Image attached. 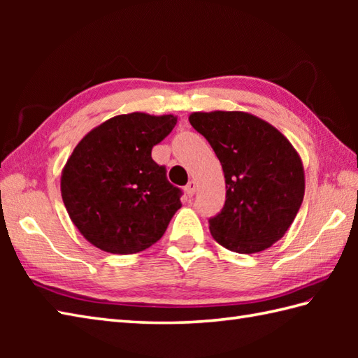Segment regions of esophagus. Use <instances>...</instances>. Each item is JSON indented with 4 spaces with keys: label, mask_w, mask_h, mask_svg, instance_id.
I'll use <instances>...</instances> for the list:
<instances>
[{
    "label": "esophagus",
    "mask_w": 358,
    "mask_h": 358,
    "mask_svg": "<svg viewBox=\"0 0 358 358\" xmlns=\"http://www.w3.org/2000/svg\"><path fill=\"white\" fill-rule=\"evenodd\" d=\"M195 189H196V183H195L194 180L189 181V183L185 186V191H186V194H187L189 196H192V195L195 194Z\"/></svg>",
    "instance_id": "34e87169"
}]
</instances>
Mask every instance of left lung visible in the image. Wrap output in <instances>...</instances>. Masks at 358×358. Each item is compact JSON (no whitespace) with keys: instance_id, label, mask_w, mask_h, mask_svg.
Returning a JSON list of instances; mask_svg holds the SVG:
<instances>
[{"instance_id":"1","label":"left lung","mask_w":358,"mask_h":358,"mask_svg":"<svg viewBox=\"0 0 358 358\" xmlns=\"http://www.w3.org/2000/svg\"><path fill=\"white\" fill-rule=\"evenodd\" d=\"M189 123L214 149L226 178L212 237L238 254L271 248L291 227L305 196L299 152L278 129L240 110L192 112Z\"/></svg>"}]
</instances>
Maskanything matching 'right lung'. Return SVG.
I'll return each instance as SVG.
<instances>
[{"mask_svg": "<svg viewBox=\"0 0 358 358\" xmlns=\"http://www.w3.org/2000/svg\"><path fill=\"white\" fill-rule=\"evenodd\" d=\"M175 124L172 113H124L94 127L75 146L62 172V196L90 245L127 255L163 237L181 208V191L152 159V148Z\"/></svg>", "mask_w": 358, "mask_h": 358, "instance_id": "1", "label": "right lung"}]
</instances>
